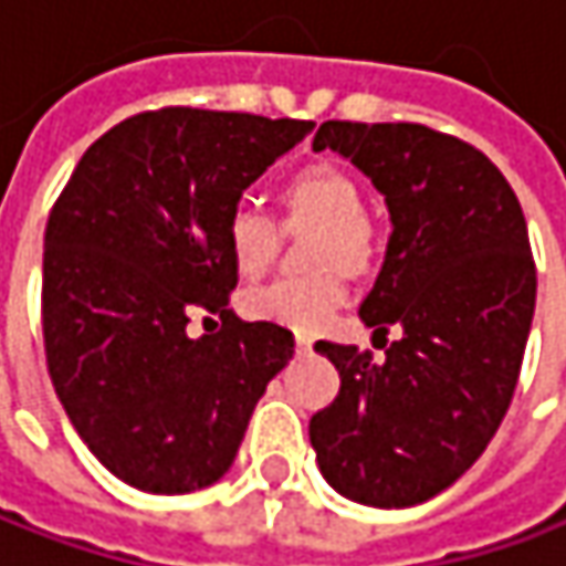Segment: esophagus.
<instances>
[{"label": "esophagus", "mask_w": 566, "mask_h": 566, "mask_svg": "<svg viewBox=\"0 0 566 566\" xmlns=\"http://www.w3.org/2000/svg\"><path fill=\"white\" fill-rule=\"evenodd\" d=\"M312 350V335L308 332H296V354H308Z\"/></svg>", "instance_id": "34e87169"}]
</instances>
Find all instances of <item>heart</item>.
Instances as JSON below:
<instances>
[{
    "mask_svg": "<svg viewBox=\"0 0 566 566\" xmlns=\"http://www.w3.org/2000/svg\"><path fill=\"white\" fill-rule=\"evenodd\" d=\"M286 222L318 224L312 258L315 263H344L350 270L367 266L374 258V224L364 216L360 186L338 167H305L280 192ZM224 248L241 276H261L276 254L273 219L241 202L228 212ZM347 300V280L342 266H325L308 276H280L244 296L251 318L273 322L296 332L322 328Z\"/></svg>",
    "mask_w": 566,
    "mask_h": 566,
    "instance_id": "obj_1",
    "label": "heart"
}]
</instances>
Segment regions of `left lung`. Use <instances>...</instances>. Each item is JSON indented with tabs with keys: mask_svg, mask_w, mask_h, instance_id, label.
<instances>
[{
	"mask_svg": "<svg viewBox=\"0 0 566 566\" xmlns=\"http://www.w3.org/2000/svg\"><path fill=\"white\" fill-rule=\"evenodd\" d=\"M312 150L350 160L389 209L384 266L360 303L384 360L315 342L338 377L308 441L332 490L406 509L458 483L503 422L535 315V261L500 167L461 138L412 122H325Z\"/></svg>",
	"mask_w": 566,
	"mask_h": 566,
	"instance_id": "1",
	"label": "left lung"
}]
</instances>
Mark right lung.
<instances>
[{
  "mask_svg": "<svg viewBox=\"0 0 566 566\" xmlns=\"http://www.w3.org/2000/svg\"><path fill=\"white\" fill-rule=\"evenodd\" d=\"M312 122L142 112L93 144L44 231V350L76 434L122 483L192 493L222 480L293 332L228 308V212ZM196 311L223 332L192 339Z\"/></svg>",
  "mask_w": 566,
  "mask_h": 566,
  "instance_id": "right-lung-1",
  "label": "right lung"
}]
</instances>
